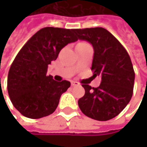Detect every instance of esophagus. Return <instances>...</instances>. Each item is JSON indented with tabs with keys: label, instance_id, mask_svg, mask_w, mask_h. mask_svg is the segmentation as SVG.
Returning <instances> with one entry per match:
<instances>
[{
	"label": "esophagus",
	"instance_id": "34e87169",
	"mask_svg": "<svg viewBox=\"0 0 147 147\" xmlns=\"http://www.w3.org/2000/svg\"><path fill=\"white\" fill-rule=\"evenodd\" d=\"M71 85L75 87V86H78L79 85V82H76V81H71Z\"/></svg>",
	"mask_w": 147,
	"mask_h": 147
}]
</instances>
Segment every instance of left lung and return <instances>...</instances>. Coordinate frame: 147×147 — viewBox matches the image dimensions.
Instances as JSON below:
<instances>
[{
    "label": "left lung",
    "instance_id": "1",
    "mask_svg": "<svg viewBox=\"0 0 147 147\" xmlns=\"http://www.w3.org/2000/svg\"><path fill=\"white\" fill-rule=\"evenodd\" d=\"M76 39L85 40L94 47L91 70L101 77L100 85L82 86L85 94L78 100L82 112L98 121L117 116L130 101L134 83V71L130 57L119 41L101 27L75 29Z\"/></svg>",
    "mask_w": 147,
    "mask_h": 147
}]
</instances>
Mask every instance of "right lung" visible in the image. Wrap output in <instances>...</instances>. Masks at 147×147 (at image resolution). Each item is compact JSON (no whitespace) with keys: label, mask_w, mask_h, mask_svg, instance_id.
I'll return each instance as SVG.
<instances>
[{"label":"right lung","mask_w":147,"mask_h":147,"mask_svg":"<svg viewBox=\"0 0 147 147\" xmlns=\"http://www.w3.org/2000/svg\"><path fill=\"white\" fill-rule=\"evenodd\" d=\"M73 29L45 27L24 45L7 76V91L15 108L24 117L38 119L52 114L60 96L71 86L69 81L57 82L47 76V66L60 50L77 41Z\"/></svg>","instance_id":"add662e5"}]
</instances>
